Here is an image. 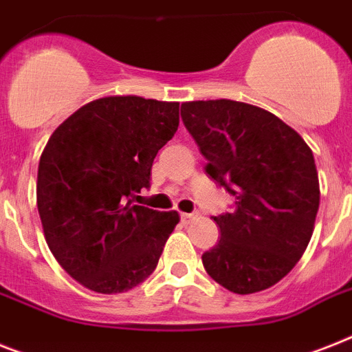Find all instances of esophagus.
<instances>
[{
  "instance_id": "34e87169",
  "label": "esophagus",
  "mask_w": 352,
  "mask_h": 352,
  "mask_svg": "<svg viewBox=\"0 0 352 352\" xmlns=\"http://www.w3.org/2000/svg\"><path fill=\"white\" fill-rule=\"evenodd\" d=\"M197 217H199V213H181L182 222H191V221H195Z\"/></svg>"
}]
</instances>
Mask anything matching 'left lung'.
I'll list each match as a JSON object with an SVG mask.
<instances>
[{"instance_id": "obj_1", "label": "left lung", "mask_w": 352, "mask_h": 352, "mask_svg": "<svg viewBox=\"0 0 352 352\" xmlns=\"http://www.w3.org/2000/svg\"><path fill=\"white\" fill-rule=\"evenodd\" d=\"M186 130L206 157V173L235 197L213 217L221 241L202 255L208 275L236 295L284 278L309 244L320 204L315 157L271 111L217 99L182 102Z\"/></svg>"}]
</instances>
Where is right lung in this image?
Instances as JSON below:
<instances>
[{
	"mask_svg": "<svg viewBox=\"0 0 352 352\" xmlns=\"http://www.w3.org/2000/svg\"><path fill=\"white\" fill-rule=\"evenodd\" d=\"M179 128V102L102 97L56 128L37 168V211L52 255L88 289L113 295L148 278L177 211L131 204Z\"/></svg>",
	"mask_w": 352,
	"mask_h": 352,
	"instance_id": "1",
	"label": "right lung"
}]
</instances>
